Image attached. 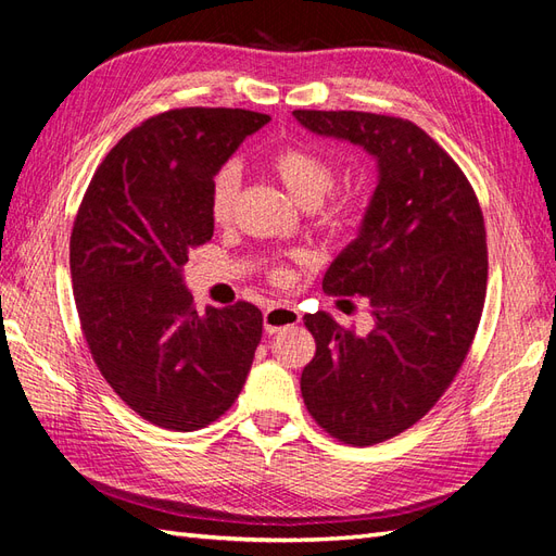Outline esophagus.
I'll list each match as a JSON object with an SVG mask.
<instances>
[{
	"label": "esophagus",
	"instance_id": "obj_1",
	"mask_svg": "<svg viewBox=\"0 0 556 556\" xmlns=\"http://www.w3.org/2000/svg\"><path fill=\"white\" fill-rule=\"evenodd\" d=\"M298 321H301V312L295 309V305H289V303H277L273 307H267L263 315V324H265L267 333L291 329V326H295Z\"/></svg>",
	"mask_w": 556,
	"mask_h": 556
}]
</instances>
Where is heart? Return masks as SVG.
Returning a JSON list of instances; mask_svg holds the SVG:
<instances>
[{
	"mask_svg": "<svg viewBox=\"0 0 556 556\" xmlns=\"http://www.w3.org/2000/svg\"><path fill=\"white\" fill-rule=\"evenodd\" d=\"M267 168L273 170L277 180L291 192L295 202L303 206H317L319 223L326 230L343 232L348 227L357 225L362 211L366 206V197L359 185L333 190L326 200V192L333 188L336 168L329 156L319 154L307 146H283L267 156ZM239 188V170L235 164H225L216 170L211 180L208 211L216 223H227L232 218V206ZM275 281L289 279L287 265H275L269 269Z\"/></svg>",
	"mask_w": 556,
	"mask_h": 556,
	"instance_id": "b5f03b06",
	"label": "heart"
}]
</instances>
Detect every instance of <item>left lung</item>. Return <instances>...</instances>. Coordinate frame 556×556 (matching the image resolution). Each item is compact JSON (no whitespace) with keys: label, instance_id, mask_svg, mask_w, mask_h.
Wrapping results in <instances>:
<instances>
[{"label":"left lung","instance_id":"obj_1","mask_svg":"<svg viewBox=\"0 0 556 556\" xmlns=\"http://www.w3.org/2000/svg\"><path fill=\"white\" fill-rule=\"evenodd\" d=\"M305 129L378 160L362 232L324 275L329 295H364L376 319L357 336L305 315L317 352L301 392L324 432L374 446L416 425L458 376L486 301V227L453 156L414 122L357 110H293Z\"/></svg>","mask_w":556,"mask_h":556}]
</instances>
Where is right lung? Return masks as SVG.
I'll use <instances>...</instances> for the list:
<instances>
[{
	"label": "right lung",
	"instance_id": "1",
	"mask_svg": "<svg viewBox=\"0 0 556 556\" xmlns=\"http://www.w3.org/2000/svg\"><path fill=\"white\" fill-rule=\"evenodd\" d=\"M267 122L239 108L154 115L108 152L79 204L70 273L81 333L119 400L164 430L218 420L261 343L263 312L237 301L199 315L182 265L213 237V176Z\"/></svg>",
	"mask_w": 556,
	"mask_h": 556
}]
</instances>
